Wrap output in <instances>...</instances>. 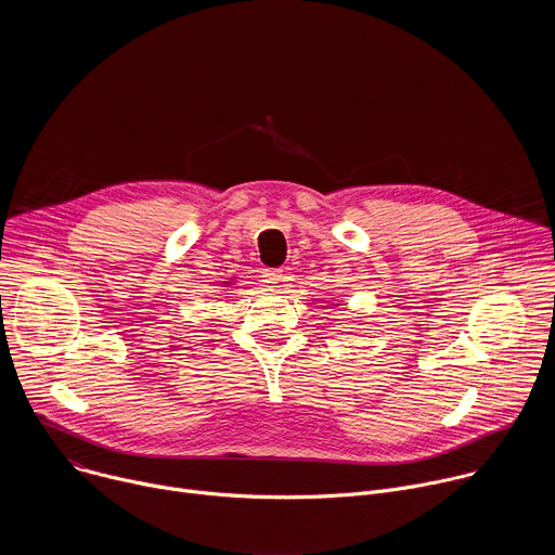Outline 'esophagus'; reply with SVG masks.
Wrapping results in <instances>:
<instances>
[{"label":"esophagus","mask_w":555,"mask_h":555,"mask_svg":"<svg viewBox=\"0 0 555 555\" xmlns=\"http://www.w3.org/2000/svg\"><path fill=\"white\" fill-rule=\"evenodd\" d=\"M285 279H287V276H285L283 270H263V272H261V281H263L268 287H272V289L281 287Z\"/></svg>","instance_id":"34e87169"}]
</instances>
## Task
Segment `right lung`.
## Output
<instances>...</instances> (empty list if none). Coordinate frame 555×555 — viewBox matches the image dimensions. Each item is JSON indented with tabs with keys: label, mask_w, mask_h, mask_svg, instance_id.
Here are the masks:
<instances>
[{
	"label": "right lung",
	"mask_w": 555,
	"mask_h": 555,
	"mask_svg": "<svg viewBox=\"0 0 555 555\" xmlns=\"http://www.w3.org/2000/svg\"><path fill=\"white\" fill-rule=\"evenodd\" d=\"M225 285H230V283H225Z\"/></svg>",
	"instance_id": "1"
}]
</instances>
